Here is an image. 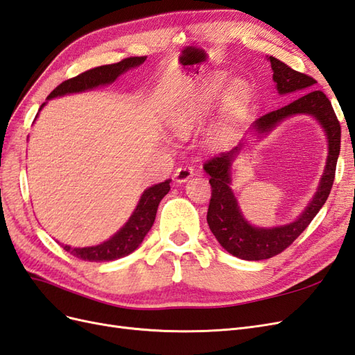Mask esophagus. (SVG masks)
<instances>
[{
	"label": "esophagus",
	"instance_id": "1",
	"mask_svg": "<svg viewBox=\"0 0 355 355\" xmlns=\"http://www.w3.org/2000/svg\"><path fill=\"white\" fill-rule=\"evenodd\" d=\"M191 176H194V167L191 166H182L175 171V179L178 184H184Z\"/></svg>",
	"mask_w": 355,
	"mask_h": 355
}]
</instances>
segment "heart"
I'll return each mask as SVG.
<instances>
[{
  "mask_svg": "<svg viewBox=\"0 0 355 355\" xmlns=\"http://www.w3.org/2000/svg\"><path fill=\"white\" fill-rule=\"evenodd\" d=\"M227 84L228 81L225 78H218L210 83L197 85L194 90L189 92L185 101L182 102L168 116L170 127L173 128L178 135L189 133L192 128L204 120V118L211 114L218 101L222 98L225 89H227ZM241 87H237V90L228 96V99L223 106L222 120L219 123L220 130L228 128L235 120H237L241 108Z\"/></svg>",
  "mask_w": 355,
  "mask_h": 355,
  "instance_id": "b5f03b06",
  "label": "heart"
}]
</instances>
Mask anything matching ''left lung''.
Wrapping results in <instances>:
<instances>
[{
    "label": "left lung",
    "mask_w": 355,
    "mask_h": 355,
    "mask_svg": "<svg viewBox=\"0 0 355 355\" xmlns=\"http://www.w3.org/2000/svg\"><path fill=\"white\" fill-rule=\"evenodd\" d=\"M271 62L272 78L277 84L280 94L302 93L297 99L288 105L268 112L253 123V128L257 135H265L286 120L287 116L296 114H309L315 116L318 123L323 125L327 142L329 155L323 178L315 196L300 216L292 222L275 228H256L247 222L239 207L237 198L234 197L231 189V166L239 153L243 149V144L232 148L230 153L214 155L204 163V170L209 173L211 185V198L207 210V223L210 231L219 241L225 250L232 256H237L245 261H262L282 253L292 244L305 228L315 218L320 209L330 194V189L335 180L336 163L340 151V124L333 111V106L327 96L321 90H311L317 83L306 73L297 72L286 65L277 58H268Z\"/></svg>",
    "instance_id": "left-lung-1"
}]
</instances>
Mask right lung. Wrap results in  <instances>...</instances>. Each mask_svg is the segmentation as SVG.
Segmentation results:
<instances>
[{"instance_id": "right-lung-1", "label": "right lung", "mask_w": 355, "mask_h": 355, "mask_svg": "<svg viewBox=\"0 0 355 355\" xmlns=\"http://www.w3.org/2000/svg\"><path fill=\"white\" fill-rule=\"evenodd\" d=\"M145 59L146 56L125 58L118 63H111V65H103V67L85 71L77 75V77L69 78L67 81H63L62 84H59L58 87L49 94L47 99L58 98V96H63L68 93L90 90V89L98 87V85L114 83L123 72L132 69L135 67H139L141 63L145 62ZM46 103H42L41 108ZM168 191H170V180L161 182L158 185L148 188L142 194L141 200H139L130 219H128L124 227L115 235H112L108 241H103L102 244L92 245V247H81V249L80 247L72 249L71 245H63V249L69 252L72 256L78 257V259L89 261V262L115 261V259H120V257L130 254L137 249L139 244L144 241L148 231L151 230L153 223L155 220L158 204L164 198V196Z\"/></svg>"}]
</instances>
